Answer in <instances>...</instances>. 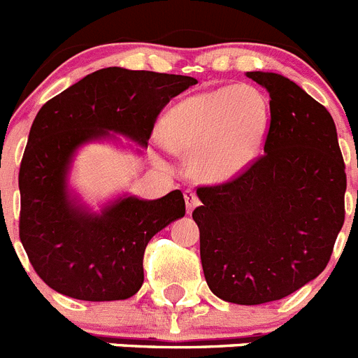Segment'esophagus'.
<instances>
[{
	"label": "esophagus",
	"instance_id": "obj_1",
	"mask_svg": "<svg viewBox=\"0 0 358 358\" xmlns=\"http://www.w3.org/2000/svg\"><path fill=\"white\" fill-rule=\"evenodd\" d=\"M185 201H186V210H188V213H192V211L199 206V197L194 189H186Z\"/></svg>",
	"mask_w": 358,
	"mask_h": 358
}]
</instances>
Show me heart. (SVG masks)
<instances>
[{
	"mask_svg": "<svg viewBox=\"0 0 358 358\" xmlns=\"http://www.w3.org/2000/svg\"><path fill=\"white\" fill-rule=\"evenodd\" d=\"M268 122V103L256 87H218L172 107L161 123V138L192 157L197 179L220 182L238 176L260 154Z\"/></svg>",
	"mask_w": 358,
	"mask_h": 358,
	"instance_id": "heart-1",
	"label": "heart"
}]
</instances>
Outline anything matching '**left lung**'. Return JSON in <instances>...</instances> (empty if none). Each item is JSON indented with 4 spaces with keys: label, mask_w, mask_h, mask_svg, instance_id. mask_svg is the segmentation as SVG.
Returning a JSON list of instances; mask_svg holds the SVG:
<instances>
[{
    "label": "left lung",
    "mask_w": 358,
    "mask_h": 358,
    "mask_svg": "<svg viewBox=\"0 0 358 358\" xmlns=\"http://www.w3.org/2000/svg\"><path fill=\"white\" fill-rule=\"evenodd\" d=\"M248 77L271 96L264 154L229 181L199 186L192 217L211 292L262 305L324 271L344 224L346 172L327 107L283 75Z\"/></svg>",
    "instance_id": "1"
}]
</instances>
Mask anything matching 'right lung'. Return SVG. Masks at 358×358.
Masks as SVG:
<instances>
[{"label": "right lung", "mask_w": 358, "mask_h": 358, "mask_svg": "<svg viewBox=\"0 0 358 358\" xmlns=\"http://www.w3.org/2000/svg\"><path fill=\"white\" fill-rule=\"evenodd\" d=\"M194 84L185 75L103 68L41 107L19 169V238L46 285L82 301H118L141 289L147 243L185 217L181 189L156 201L122 197L96 215L69 195V163L109 132L147 147L163 107Z\"/></svg>", "instance_id": "add662e5"}]
</instances>
